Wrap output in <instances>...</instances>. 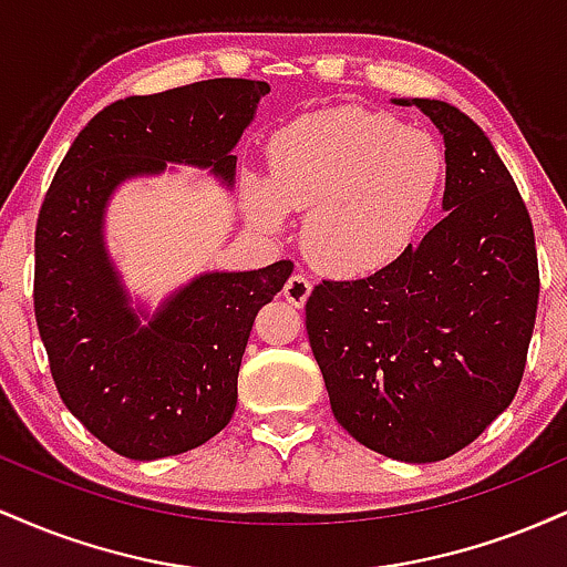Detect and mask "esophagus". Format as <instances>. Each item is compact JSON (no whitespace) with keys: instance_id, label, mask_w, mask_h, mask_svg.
<instances>
[{"instance_id":"34e87169","label":"esophagus","mask_w":567,"mask_h":567,"mask_svg":"<svg viewBox=\"0 0 567 567\" xmlns=\"http://www.w3.org/2000/svg\"><path fill=\"white\" fill-rule=\"evenodd\" d=\"M282 292H285V298H288L292 306H303L306 301H309V296H311L309 277L292 275L288 282H285V290Z\"/></svg>"}]
</instances>
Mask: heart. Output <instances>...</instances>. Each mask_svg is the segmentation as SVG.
<instances>
[{"label": "heart", "instance_id": "1", "mask_svg": "<svg viewBox=\"0 0 567 567\" xmlns=\"http://www.w3.org/2000/svg\"><path fill=\"white\" fill-rule=\"evenodd\" d=\"M445 181V152L424 130L368 109L303 114L269 143V181L245 186L247 218L277 231L309 213L303 245L333 277H370L424 231Z\"/></svg>", "mask_w": 567, "mask_h": 567}]
</instances>
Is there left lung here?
Here are the masks:
<instances>
[{"label": "left lung", "mask_w": 567, "mask_h": 567, "mask_svg": "<svg viewBox=\"0 0 567 567\" xmlns=\"http://www.w3.org/2000/svg\"><path fill=\"white\" fill-rule=\"evenodd\" d=\"M445 141L447 216L400 261L322 279L306 333L336 421L408 464L458 453L509 408L538 309L533 224L509 171L464 112L413 97Z\"/></svg>", "instance_id": "8db88e82"}]
</instances>
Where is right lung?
<instances>
[{
  "label": "right lung",
  "instance_id": "right-lung-1",
  "mask_svg": "<svg viewBox=\"0 0 567 567\" xmlns=\"http://www.w3.org/2000/svg\"><path fill=\"white\" fill-rule=\"evenodd\" d=\"M269 84L207 80L130 95L97 112L58 167L37 218L34 315L55 389L114 453L154 461L199 447L231 421L252 322L292 264L194 277L141 324L103 243L114 188L167 162L234 184L231 148Z\"/></svg>",
  "mask_w": 567,
  "mask_h": 567
}]
</instances>
